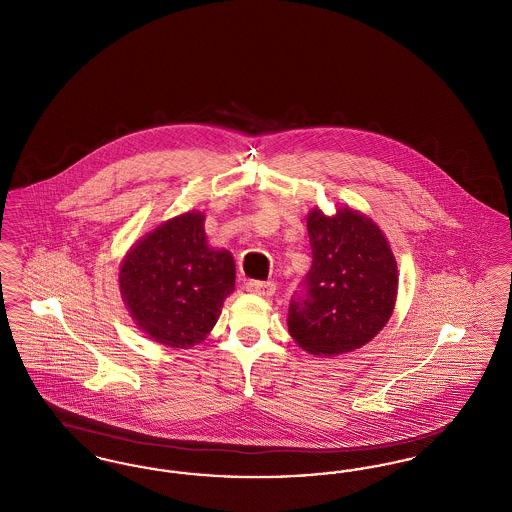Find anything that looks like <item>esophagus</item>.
I'll return each mask as SVG.
<instances>
[{"instance_id":"obj_1","label":"esophagus","mask_w":512,"mask_h":512,"mask_svg":"<svg viewBox=\"0 0 512 512\" xmlns=\"http://www.w3.org/2000/svg\"><path fill=\"white\" fill-rule=\"evenodd\" d=\"M245 290L257 293V295H263V297H270L274 290H276V284L274 282H261V280H247L245 282Z\"/></svg>"}]
</instances>
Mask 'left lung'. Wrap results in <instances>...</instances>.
Segmentation results:
<instances>
[{"label":"left lung","mask_w":512,"mask_h":512,"mask_svg":"<svg viewBox=\"0 0 512 512\" xmlns=\"http://www.w3.org/2000/svg\"><path fill=\"white\" fill-rule=\"evenodd\" d=\"M313 265L293 292L288 332L322 357L355 351L390 320L397 297V263L382 230L343 207L334 217L307 219Z\"/></svg>","instance_id":"8db88e82"}]
</instances>
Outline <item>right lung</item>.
<instances>
[{"label":"right lung","mask_w":512,"mask_h":512,"mask_svg":"<svg viewBox=\"0 0 512 512\" xmlns=\"http://www.w3.org/2000/svg\"><path fill=\"white\" fill-rule=\"evenodd\" d=\"M203 220L199 211L167 220L122 261L119 284L130 315L151 340L169 347L203 340L234 292V259L207 245Z\"/></svg>","instance_id":"add662e5"}]
</instances>
